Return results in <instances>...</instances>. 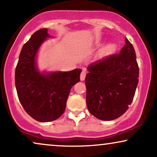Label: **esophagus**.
<instances>
[{
    "label": "esophagus",
    "instance_id": "1",
    "mask_svg": "<svg viewBox=\"0 0 157 157\" xmlns=\"http://www.w3.org/2000/svg\"><path fill=\"white\" fill-rule=\"evenodd\" d=\"M86 72L85 71H83L81 73V76H80L81 81H83V80H84L85 77H86Z\"/></svg>",
    "mask_w": 157,
    "mask_h": 157
}]
</instances>
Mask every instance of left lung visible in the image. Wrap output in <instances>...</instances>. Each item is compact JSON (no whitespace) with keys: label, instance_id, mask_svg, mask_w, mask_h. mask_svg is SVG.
Instances as JSON below:
<instances>
[{"label":"left lung","instance_id":"1","mask_svg":"<svg viewBox=\"0 0 157 157\" xmlns=\"http://www.w3.org/2000/svg\"><path fill=\"white\" fill-rule=\"evenodd\" d=\"M85 78L86 105L98 119L111 121L127 111L139 83L135 50L127 38L119 53L90 64Z\"/></svg>","mask_w":157,"mask_h":157}]
</instances>
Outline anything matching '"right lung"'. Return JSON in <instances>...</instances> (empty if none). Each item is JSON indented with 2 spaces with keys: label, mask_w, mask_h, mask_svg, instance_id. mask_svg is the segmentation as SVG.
Instances as JSON below:
<instances>
[{
  "label": "right lung",
  "mask_w": 157,
  "mask_h": 157,
  "mask_svg": "<svg viewBox=\"0 0 157 157\" xmlns=\"http://www.w3.org/2000/svg\"><path fill=\"white\" fill-rule=\"evenodd\" d=\"M47 37L46 29L36 31L23 45L15 72L19 101L29 116L48 122L59 119L65 111L73 86L80 81L81 69L68 72L40 74L36 66L38 49Z\"/></svg>",
  "instance_id": "1"
}]
</instances>
